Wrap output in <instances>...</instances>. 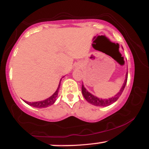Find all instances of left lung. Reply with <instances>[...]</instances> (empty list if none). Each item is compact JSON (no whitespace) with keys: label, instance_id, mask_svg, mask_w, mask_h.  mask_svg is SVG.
I'll return each instance as SVG.
<instances>
[{"label":"left lung","instance_id":"left-lung-1","mask_svg":"<svg viewBox=\"0 0 149 149\" xmlns=\"http://www.w3.org/2000/svg\"><path fill=\"white\" fill-rule=\"evenodd\" d=\"M127 73L126 74V78L125 80L124 84L123 85V87L121 88L120 90L118 93L117 95H115L114 97H111V98L109 99V100H102V99L98 98V97L94 96L92 94H90V92H88L86 90V89L84 88L83 85H82V93H83V96H84L85 99L89 103L93 104L95 106H97V107H107V106L111 105V104L114 103L118 100V99L119 98L120 96L121 95L122 92H123L125 87L126 83H127Z\"/></svg>","mask_w":149,"mask_h":149}]
</instances>
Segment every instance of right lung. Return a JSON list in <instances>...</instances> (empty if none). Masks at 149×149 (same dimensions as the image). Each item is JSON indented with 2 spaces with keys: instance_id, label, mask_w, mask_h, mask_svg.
Wrapping results in <instances>:
<instances>
[{
  "instance_id": "add662e5",
  "label": "right lung",
  "mask_w": 149,
  "mask_h": 149,
  "mask_svg": "<svg viewBox=\"0 0 149 149\" xmlns=\"http://www.w3.org/2000/svg\"><path fill=\"white\" fill-rule=\"evenodd\" d=\"M60 83H61V82L59 83V87L57 88V90H56V92L53 94L52 96L49 97V98H47V100H43V101H40V102H26V101H24L25 103L29 104V105L31 106V107L40 108H40H45V107H49V106H51L52 104H53L54 102H55L56 99H57V95H58V92H59V86H60Z\"/></svg>"
}]
</instances>
